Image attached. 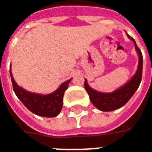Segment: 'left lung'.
<instances>
[{
  "label": "left lung",
  "mask_w": 152,
  "mask_h": 152,
  "mask_svg": "<svg viewBox=\"0 0 152 152\" xmlns=\"http://www.w3.org/2000/svg\"><path fill=\"white\" fill-rule=\"evenodd\" d=\"M128 38L134 42L135 50L139 55V64L135 74L130 80L122 86L121 87L115 90L110 93H102L99 92L88 85L87 80L85 79L84 87L86 91L88 93L91 102L93 103L97 109L102 111H112L116 109H119L120 107H124L130 99L133 96L134 92L139 88L140 84L142 79V55L141 51L137 46L135 41L131 36L126 34Z\"/></svg>",
  "instance_id": "left-lung-1"
}]
</instances>
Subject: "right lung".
<instances>
[{
	"label": "right lung",
	"instance_id": "add662e5",
	"mask_svg": "<svg viewBox=\"0 0 152 152\" xmlns=\"http://www.w3.org/2000/svg\"><path fill=\"white\" fill-rule=\"evenodd\" d=\"M10 76L13 91L15 92L17 97L20 99V102L27 107L28 110L35 115L47 118H53L59 115L63 106L64 93L68 88L69 83L72 78L61 83L58 88L52 93L48 94H41L32 93L19 86L13 79L11 67Z\"/></svg>",
	"mask_w": 152,
	"mask_h": 152
}]
</instances>
